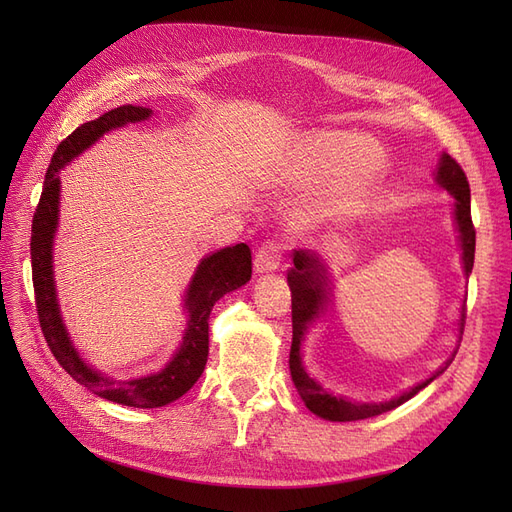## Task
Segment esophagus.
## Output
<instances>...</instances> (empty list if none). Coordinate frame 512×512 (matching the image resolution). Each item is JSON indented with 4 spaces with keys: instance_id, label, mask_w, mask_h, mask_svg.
Listing matches in <instances>:
<instances>
[{
    "instance_id": "34e87169",
    "label": "esophagus",
    "mask_w": 512,
    "mask_h": 512,
    "mask_svg": "<svg viewBox=\"0 0 512 512\" xmlns=\"http://www.w3.org/2000/svg\"><path fill=\"white\" fill-rule=\"evenodd\" d=\"M280 260H282L280 245L273 241H267L265 245L258 247V252L254 256V271L256 273H271L280 267Z\"/></svg>"
}]
</instances>
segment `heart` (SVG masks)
<instances>
[{"label": "heart", "mask_w": 512, "mask_h": 512, "mask_svg": "<svg viewBox=\"0 0 512 512\" xmlns=\"http://www.w3.org/2000/svg\"><path fill=\"white\" fill-rule=\"evenodd\" d=\"M382 149L348 132H322L309 138L294 153L290 175L299 181H324L337 175L331 194L322 203L303 213L299 226L314 224L318 218L348 215L363 205V200L376 190L384 173Z\"/></svg>", "instance_id": "b5f03b06"}]
</instances>
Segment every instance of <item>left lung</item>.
<instances>
[{"instance_id": "left-lung-1", "label": "left lung", "mask_w": 512, "mask_h": 512, "mask_svg": "<svg viewBox=\"0 0 512 512\" xmlns=\"http://www.w3.org/2000/svg\"><path fill=\"white\" fill-rule=\"evenodd\" d=\"M436 181L455 198V224L459 230V243L463 250V269H466V275H470L474 267L476 230H474L472 213H470L468 177L463 173V168L448 156V153H442ZM292 262L294 267L288 271V286L292 292V346H290V361H288L290 376L294 386H297L301 399L305 401V406L320 418L346 423V421H361V418L389 412L404 404V401H408L410 397H414L421 389H425L431 380H436L440 374H444V369L453 363L457 352H453L451 359H448L440 369H436V374L431 378L412 386L408 393L389 401H380V404H359V401H350L346 397H335L327 393L312 376L307 374L301 361V344L305 339L309 322H314L320 316V312L327 307V301H329L327 267L322 265L318 254L309 250H294ZM463 322H466V305H461L459 333H463Z\"/></svg>"}]
</instances>
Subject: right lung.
I'll return each mask as SVG.
<instances>
[{
    "mask_svg": "<svg viewBox=\"0 0 512 512\" xmlns=\"http://www.w3.org/2000/svg\"><path fill=\"white\" fill-rule=\"evenodd\" d=\"M151 108L123 104L102 117L87 121L61 141L46 170L42 196L32 222V280L36 292V312L46 344L57 363L68 374L98 397L130 408H162L188 393L205 371L209 356V316L215 301L241 288L252 277V250L245 243L224 247L200 260L196 273L185 292V324L181 346L173 359L158 374L134 380H115L89 367L72 346L66 324L59 314L55 280H53V239L59 222V170L79 153L94 145L98 138L126 123L145 121Z\"/></svg>",
    "mask_w": 512,
    "mask_h": 512,
    "instance_id": "add662e5",
    "label": "right lung"
}]
</instances>
